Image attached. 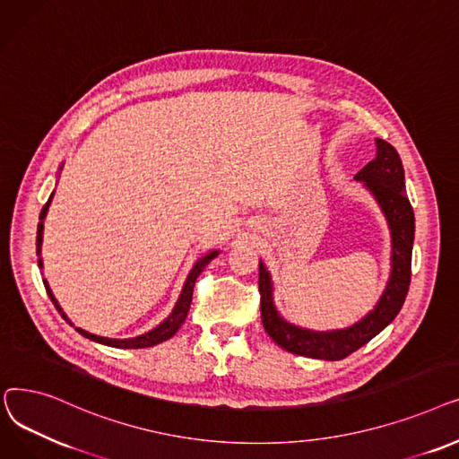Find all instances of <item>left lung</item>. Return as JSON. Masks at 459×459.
Instances as JSON below:
<instances>
[{
  "mask_svg": "<svg viewBox=\"0 0 459 459\" xmlns=\"http://www.w3.org/2000/svg\"><path fill=\"white\" fill-rule=\"evenodd\" d=\"M357 179L372 190L379 202L390 231H392V274L388 286L376 307L360 323L334 333H314L299 329L283 321L271 299V278L264 264H259V295H261V321L267 334L286 351L293 355L342 360L355 353L377 336L388 323L400 314L411 283V255L414 238V214L405 195L403 166L398 151L385 140H377V157L366 164Z\"/></svg>",
  "mask_w": 459,
  "mask_h": 459,
  "instance_id": "8db88e82",
  "label": "left lung"
}]
</instances>
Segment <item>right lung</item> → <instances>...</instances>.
<instances>
[{
	"instance_id": "add662e5",
	"label": "right lung",
	"mask_w": 459,
	"mask_h": 459,
	"mask_svg": "<svg viewBox=\"0 0 459 459\" xmlns=\"http://www.w3.org/2000/svg\"><path fill=\"white\" fill-rule=\"evenodd\" d=\"M52 195H54V194H52ZM52 195L48 198V202L45 204V207H42L40 216H39L40 222H39V226H37V254L40 252V243H42V221H45L47 211H48V207H50ZM216 255H218V252L214 250V252L204 255L202 259H198V264H195V265L192 267V271H190V274H188V278H186V281H185V288H183V291H181V297H179V300H178V304H176V308H173V312L169 314V317H166V319L157 326V329H152V331H149V333H145V334H142V336H136V338H128V340H112V338H102V336L90 334V333H85V331H82V329H76V331H78L82 336L90 338V340H93V342H99V343H104V345H110V347H119V349L151 347V345H157V343H160V342L171 338L173 334H176V333L179 331V326H181V325L185 323V319H186V314H188V308H190V302H192V291H194L195 278L200 276V273L211 264V261H212ZM39 267H42V261H40V259H39ZM45 288H47L48 297H50L52 302H54V307L57 308V312H61L59 304H57V300L54 299V295H52V291H50V288H48L47 280H45ZM61 316L65 317V321H69L67 316H65L63 312H61ZM69 323H71V321H69ZM71 325H73V323H71Z\"/></svg>"
}]
</instances>
